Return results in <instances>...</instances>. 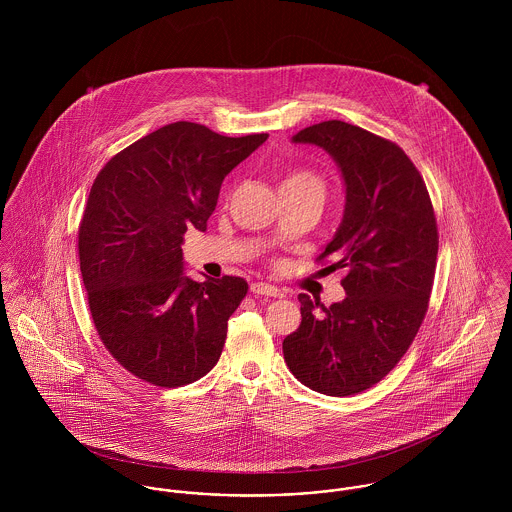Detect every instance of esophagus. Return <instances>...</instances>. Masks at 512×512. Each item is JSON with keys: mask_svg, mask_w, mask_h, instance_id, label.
I'll use <instances>...</instances> for the list:
<instances>
[{"mask_svg": "<svg viewBox=\"0 0 512 512\" xmlns=\"http://www.w3.org/2000/svg\"><path fill=\"white\" fill-rule=\"evenodd\" d=\"M250 292L254 295H268V297H284L282 290L270 286V284H264V282H256L250 286Z\"/></svg>", "mask_w": 512, "mask_h": 512, "instance_id": "obj_1", "label": "esophagus"}]
</instances>
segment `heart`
Masks as SVG:
<instances>
[{
    "label": "heart",
    "mask_w": 512,
    "mask_h": 512,
    "mask_svg": "<svg viewBox=\"0 0 512 512\" xmlns=\"http://www.w3.org/2000/svg\"><path fill=\"white\" fill-rule=\"evenodd\" d=\"M286 189H301V191L307 189V191H315V193L323 195L325 193V181L315 171L293 169L282 179L280 191H286Z\"/></svg>",
    "instance_id": "1"
}]
</instances>
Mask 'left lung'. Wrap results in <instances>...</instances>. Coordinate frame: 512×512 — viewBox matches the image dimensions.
<instances>
[{
    "label": "left lung",
    "mask_w": 512,
    "mask_h": 512,
    "mask_svg": "<svg viewBox=\"0 0 512 512\" xmlns=\"http://www.w3.org/2000/svg\"><path fill=\"white\" fill-rule=\"evenodd\" d=\"M323 147L345 181V215L319 262L343 268L347 297L325 307L299 293L301 323L284 339L293 376L315 392L351 396L380 382L412 345L428 311L438 224L426 183L390 140L329 120L292 138Z\"/></svg>",
    "instance_id": "1"
}]
</instances>
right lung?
Segmentation results:
<instances>
[{
  "label": "right lung",
  "instance_id": "right-lung-1",
  "mask_svg": "<svg viewBox=\"0 0 512 512\" xmlns=\"http://www.w3.org/2000/svg\"><path fill=\"white\" fill-rule=\"evenodd\" d=\"M266 140L175 122L116 153L92 183L78 226L90 315L108 353L149 384H191L219 363L248 284L191 280L181 244L187 228L207 230L224 177Z\"/></svg>",
  "mask_w": 512,
  "mask_h": 512
}]
</instances>
